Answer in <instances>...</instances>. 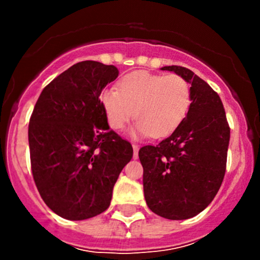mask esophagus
<instances>
[{
  "instance_id": "esophagus-1",
  "label": "esophagus",
  "mask_w": 260,
  "mask_h": 260,
  "mask_svg": "<svg viewBox=\"0 0 260 260\" xmlns=\"http://www.w3.org/2000/svg\"><path fill=\"white\" fill-rule=\"evenodd\" d=\"M132 147H133V157H135V158H137L138 151H140V147H138L137 145H132Z\"/></svg>"
}]
</instances>
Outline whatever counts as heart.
Listing matches in <instances>:
<instances>
[{"label":"heart","instance_id":"obj_1","mask_svg":"<svg viewBox=\"0 0 260 260\" xmlns=\"http://www.w3.org/2000/svg\"><path fill=\"white\" fill-rule=\"evenodd\" d=\"M101 106L108 124L123 129L135 115L133 137H167L179 128L191 106V88L182 77L133 72L118 83V90L102 91Z\"/></svg>","mask_w":260,"mask_h":260}]
</instances>
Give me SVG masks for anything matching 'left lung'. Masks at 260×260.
Here are the masks:
<instances>
[{"label":"left lung","mask_w":260,"mask_h":260,"mask_svg":"<svg viewBox=\"0 0 260 260\" xmlns=\"http://www.w3.org/2000/svg\"><path fill=\"white\" fill-rule=\"evenodd\" d=\"M191 84L185 119L157 146H145L143 191L148 208L170 220L196 216L214 200L226 169L230 128L221 99L206 81L183 67H164Z\"/></svg>","instance_id":"1"}]
</instances>
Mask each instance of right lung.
<instances>
[{
    "label": "right lung",
    "mask_w": 260,
    "mask_h": 260,
    "mask_svg": "<svg viewBox=\"0 0 260 260\" xmlns=\"http://www.w3.org/2000/svg\"><path fill=\"white\" fill-rule=\"evenodd\" d=\"M113 65L86 60L44 88L28 123L31 170L55 214L85 220L111 205L114 183L133 148L109 129L102 90L117 79Z\"/></svg>",
    "instance_id": "right-lung-1"
}]
</instances>
